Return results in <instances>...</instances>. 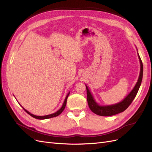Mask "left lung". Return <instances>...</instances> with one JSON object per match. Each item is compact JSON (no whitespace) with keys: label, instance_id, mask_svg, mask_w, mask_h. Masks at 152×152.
<instances>
[{"label":"left lung","instance_id":"8db88e82","mask_svg":"<svg viewBox=\"0 0 152 152\" xmlns=\"http://www.w3.org/2000/svg\"><path fill=\"white\" fill-rule=\"evenodd\" d=\"M138 58L140 61V66H141L140 73L138 80H137V83L136 84L134 88H133V89L131 91V93L129 94L122 101V102L115 104H112V105H108V106L99 105L95 102L94 98L93 97V95L91 94L89 89H88V87L86 85V89H87V103H88L89 107L92 112L100 116H112V115H114L118 114L119 113L123 112L124 110H126L129 107V106L131 104L132 101L135 98L137 92H138L140 87L141 84L142 79L143 66H142V63L139 54H138Z\"/></svg>","mask_w":152,"mask_h":152}]
</instances>
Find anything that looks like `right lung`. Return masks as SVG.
Instances as JSON below:
<instances>
[{"label":"right lung","instance_id":"add662e5","mask_svg":"<svg viewBox=\"0 0 152 152\" xmlns=\"http://www.w3.org/2000/svg\"><path fill=\"white\" fill-rule=\"evenodd\" d=\"M69 94H70V93H68V94H67V96H66L65 99V101H64V103H63V105H62V107H61V108L60 109H59V110H58V111H57L56 112H55V113H52V114H50V115H44V116H37V115H35L31 114V113H30L29 112L27 111V110H25L23 107H22V108H23V109L25 110V112H26L27 113H28V114H29L30 116H31L32 117H34V118H37V119H40V120H43V119H47V118H50L55 117L58 116L59 115H60V114L62 113V112L64 110V109H65V107H66L67 98H68V97Z\"/></svg>","mask_w":152,"mask_h":152}]
</instances>
